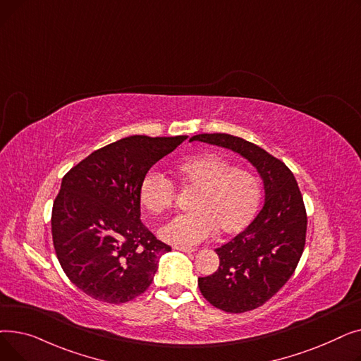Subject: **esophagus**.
Masks as SVG:
<instances>
[{"mask_svg":"<svg viewBox=\"0 0 361 361\" xmlns=\"http://www.w3.org/2000/svg\"><path fill=\"white\" fill-rule=\"evenodd\" d=\"M174 249L180 250V252H184V253H193V252H196V249H193V247H183V245H176Z\"/></svg>","mask_w":361,"mask_h":361,"instance_id":"esophagus-1","label":"esophagus"}]
</instances>
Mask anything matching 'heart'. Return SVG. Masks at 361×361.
Here are the masks:
<instances>
[{"instance_id":"1","label":"heart","mask_w":361,"mask_h":361,"mask_svg":"<svg viewBox=\"0 0 361 361\" xmlns=\"http://www.w3.org/2000/svg\"><path fill=\"white\" fill-rule=\"evenodd\" d=\"M180 185L196 193L190 212L168 221L159 231L162 240L176 245H195L212 237L244 231L253 222L260 204V185L247 169L235 168L218 154L185 158L174 165ZM139 202L152 215L174 206L176 187L155 171H147L139 183Z\"/></svg>"}]
</instances>
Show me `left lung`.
I'll return each mask as SVG.
<instances>
[{"label": "left lung", "mask_w": 361, "mask_h": 361, "mask_svg": "<svg viewBox=\"0 0 361 361\" xmlns=\"http://www.w3.org/2000/svg\"><path fill=\"white\" fill-rule=\"evenodd\" d=\"M193 140L237 152L263 178L262 211L243 233L215 250L218 271L197 279L202 295L216 309L228 313L257 309L286 286L305 250L307 214L298 184L286 164L241 137L203 133Z\"/></svg>", "instance_id": "1"}]
</instances>
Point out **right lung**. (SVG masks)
Instances as JSON below:
<instances>
[{
  "label": "right lung",
  "mask_w": 361,
  "mask_h": 361,
  "mask_svg": "<svg viewBox=\"0 0 361 361\" xmlns=\"http://www.w3.org/2000/svg\"><path fill=\"white\" fill-rule=\"evenodd\" d=\"M187 136H130L106 145L63 177L52 206L54 249L89 297L121 305L145 293L171 250L140 221L139 183Z\"/></svg>",
  "instance_id": "obj_1"
}]
</instances>
